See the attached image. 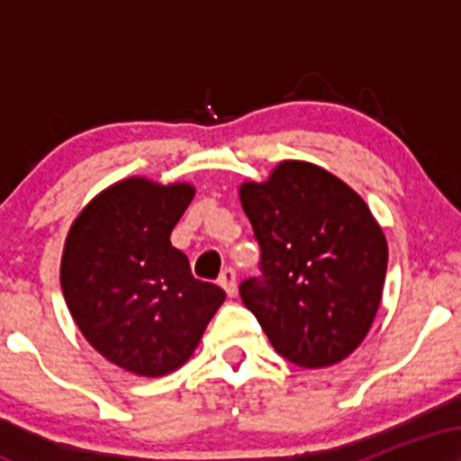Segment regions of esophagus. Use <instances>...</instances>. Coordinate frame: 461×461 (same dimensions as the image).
I'll return each instance as SVG.
<instances>
[{"instance_id":"obj_1","label":"esophagus","mask_w":461,"mask_h":461,"mask_svg":"<svg viewBox=\"0 0 461 461\" xmlns=\"http://www.w3.org/2000/svg\"><path fill=\"white\" fill-rule=\"evenodd\" d=\"M219 284L223 285V290L227 293V297H236L238 285H236V271H234V268H225V271L221 273Z\"/></svg>"}]
</instances>
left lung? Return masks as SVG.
Segmentation results:
<instances>
[{
    "label": "left lung",
    "mask_w": 461,
    "mask_h": 461,
    "mask_svg": "<svg viewBox=\"0 0 461 461\" xmlns=\"http://www.w3.org/2000/svg\"><path fill=\"white\" fill-rule=\"evenodd\" d=\"M240 203L262 268L240 284V299L275 351L305 368L351 356L388 268V242L364 199L316 164L285 160L267 182L242 184Z\"/></svg>",
    "instance_id": "8db88e82"
}]
</instances>
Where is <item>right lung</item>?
<instances>
[{"label": "right lung", "instance_id": "obj_1", "mask_svg": "<svg viewBox=\"0 0 461 461\" xmlns=\"http://www.w3.org/2000/svg\"><path fill=\"white\" fill-rule=\"evenodd\" d=\"M193 197L190 184L116 182L79 212L62 251V294L79 331L108 362L140 377L182 366L225 301L171 245Z\"/></svg>", "mask_w": 461, "mask_h": 461}]
</instances>
